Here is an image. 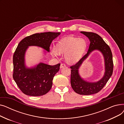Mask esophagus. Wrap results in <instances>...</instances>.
I'll return each mask as SVG.
<instances>
[{"label": "esophagus", "mask_w": 124, "mask_h": 124, "mask_svg": "<svg viewBox=\"0 0 124 124\" xmlns=\"http://www.w3.org/2000/svg\"><path fill=\"white\" fill-rule=\"evenodd\" d=\"M66 67V65L65 64H61V65H60V68H62L63 67Z\"/></svg>", "instance_id": "34e87169"}]
</instances>
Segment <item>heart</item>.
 Wrapping results in <instances>:
<instances>
[{
	"label": "heart",
	"instance_id": "1",
	"mask_svg": "<svg viewBox=\"0 0 124 124\" xmlns=\"http://www.w3.org/2000/svg\"><path fill=\"white\" fill-rule=\"evenodd\" d=\"M56 46V49H51L52 56L58 57L60 53L65 54V59L67 62L74 63L80 59L85 51L87 43L84 39L67 37L62 39Z\"/></svg>",
	"mask_w": 124,
	"mask_h": 124
}]
</instances>
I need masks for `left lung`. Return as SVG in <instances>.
<instances>
[{
	"label": "left lung",
	"instance_id": "8db88e82",
	"mask_svg": "<svg viewBox=\"0 0 124 124\" xmlns=\"http://www.w3.org/2000/svg\"><path fill=\"white\" fill-rule=\"evenodd\" d=\"M80 32L88 38L90 45L87 53L74 65L70 67L71 85L74 92L78 94L91 95L99 92L111 77L113 71V55L109 47L99 35L92 32L80 31ZM95 50L100 51L104 57L105 73L103 77L99 81L89 82L85 81L81 77L79 69L84 60Z\"/></svg>",
	"mask_w": 124,
	"mask_h": 124
}]
</instances>
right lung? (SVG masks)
<instances>
[{
    "instance_id": "obj_1",
    "label": "right lung",
    "mask_w": 124,
    "mask_h": 124,
    "mask_svg": "<svg viewBox=\"0 0 124 124\" xmlns=\"http://www.w3.org/2000/svg\"><path fill=\"white\" fill-rule=\"evenodd\" d=\"M61 32H46L25 37L19 42L13 56V78L22 92L26 95L38 96L46 94L51 89L53 78L60 64L51 66L40 62L35 66H26L25 55L30 46L40 47L50 52V45ZM44 53L46 51H44Z\"/></svg>"
}]
</instances>
